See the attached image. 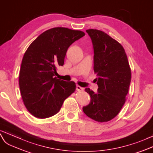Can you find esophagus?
Returning a JSON list of instances; mask_svg holds the SVG:
<instances>
[{
  "label": "esophagus",
  "instance_id": "34e87169",
  "mask_svg": "<svg viewBox=\"0 0 153 153\" xmlns=\"http://www.w3.org/2000/svg\"><path fill=\"white\" fill-rule=\"evenodd\" d=\"M83 89H84L83 88L81 87L80 86H79V85H77L76 86V90H77V91H83Z\"/></svg>",
  "mask_w": 153,
  "mask_h": 153
}]
</instances>
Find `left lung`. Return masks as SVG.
<instances>
[{
	"instance_id": "left-lung-1",
	"label": "left lung",
	"mask_w": 153,
	"mask_h": 153,
	"mask_svg": "<svg viewBox=\"0 0 153 153\" xmlns=\"http://www.w3.org/2000/svg\"><path fill=\"white\" fill-rule=\"evenodd\" d=\"M94 49V70L97 92L89 88L85 91L91 102L83 107L85 114L98 122H107L116 117L126 100L131 83V71L125 50L106 33L90 29Z\"/></svg>"
}]
</instances>
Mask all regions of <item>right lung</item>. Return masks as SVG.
<instances>
[{
	"mask_svg": "<svg viewBox=\"0 0 153 153\" xmlns=\"http://www.w3.org/2000/svg\"><path fill=\"white\" fill-rule=\"evenodd\" d=\"M85 33L66 28H51L31 43L23 57L19 87L25 107L38 118L59 111L64 101L75 91L74 81L57 79V66L64 65L68 47Z\"/></svg>",
	"mask_w": 153,
	"mask_h": 153,
	"instance_id": "1",
	"label": "right lung"
}]
</instances>
